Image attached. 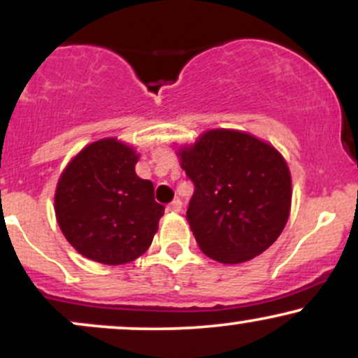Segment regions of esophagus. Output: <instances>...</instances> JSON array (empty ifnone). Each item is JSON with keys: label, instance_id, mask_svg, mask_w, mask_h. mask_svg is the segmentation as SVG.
<instances>
[{"label": "esophagus", "instance_id": "esophagus-1", "mask_svg": "<svg viewBox=\"0 0 358 358\" xmlns=\"http://www.w3.org/2000/svg\"><path fill=\"white\" fill-rule=\"evenodd\" d=\"M182 207H183L182 200H180V199H175L173 202H171L170 205H168V210H170V212H180V210H182Z\"/></svg>", "mask_w": 358, "mask_h": 358}]
</instances>
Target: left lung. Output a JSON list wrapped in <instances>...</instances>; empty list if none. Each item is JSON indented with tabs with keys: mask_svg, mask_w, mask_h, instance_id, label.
I'll list each match as a JSON object with an SVG mask.
<instances>
[{
	"mask_svg": "<svg viewBox=\"0 0 358 358\" xmlns=\"http://www.w3.org/2000/svg\"><path fill=\"white\" fill-rule=\"evenodd\" d=\"M180 158L195 188L188 224L208 257L237 264L273 245L291 207L289 170L273 146L248 133L213 129Z\"/></svg>",
	"mask_w": 358,
	"mask_h": 358,
	"instance_id": "1",
	"label": "left lung"
}]
</instances>
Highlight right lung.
<instances>
[{"label": "right lung", "mask_w": 358, "mask_h": 358, "mask_svg": "<svg viewBox=\"0 0 358 358\" xmlns=\"http://www.w3.org/2000/svg\"><path fill=\"white\" fill-rule=\"evenodd\" d=\"M138 156L116 139L84 148L62 173L55 213L65 239L82 256L117 266L151 245L165 207L150 180L134 171Z\"/></svg>", "instance_id": "1"}]
</instances>
